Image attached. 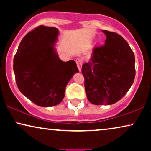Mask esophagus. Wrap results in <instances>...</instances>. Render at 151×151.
<instances>
[{
    "label": "esophagus",
    "mask_w": 151,
    "mask_h": 151,
    "mask_svg": "<svg viewBox=\"0 0 151 151\" xmlns=\"http://www.w3.org/2000/svg\"><path fill=\"white\" fill-rule=\"evenodd\" d=\"M76 64H77V67L79 69L80 71H81L82 70V60L81 58H77L76 60Z\"/></svg>",
    "instance_id": "34e87169"
}]
</instances>
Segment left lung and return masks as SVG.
<instances>
[{"label": "left lung", "mask_w": 151, "mask_h": 151, "mask_svg": "<svg viewBox=\"0 0 151 151\" xmlns=\"http://www.w3.org/2000/svg\"><path fill=\"white\" fill-rule=\"evenodd\" d=\"M102 32L106 37L104 45L93 49L82 72L88 101L96 105H110L118 102L133 83L135 55L120 35Z\"/></svg>", "instance_id": "obj_1"}]
</instances>
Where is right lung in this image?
Returning a JSON list of instances; mask_svg holds the SVG:
<instances>
[{"mask_svg": "<svg viewBox=\"0 0 151 151\" xmlns=\"http://www.w3.org/2000/svg\"><path fill=\"white\" fill-rule=\"evenodd\" d=\"M58 35L57 28L38 27L22 38L14 58L18 89L40 106L59 104L67 83L79 71L75 61L59 58L54 47Z\"/></svg>", "mask_w": 151, "mask_h": 151, "instance_id": "1", "label": "right lung"}]
</instances>
